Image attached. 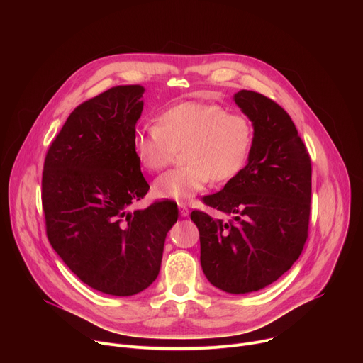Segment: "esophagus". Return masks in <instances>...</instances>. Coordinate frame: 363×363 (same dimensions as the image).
Instances as JSON below:
<instances>
[{
    "instance_id": "1",
    "label": "esophagus",
    "mask_w": 363,
    "mask_h": 363,
    "mask_svg": "<svg viewBox=\"0 0 363 363\" xmlns=\"http://www.w3.org/2000/svg\"><path fill=\"white\" fill-rule=\"evenodd\" d=\"M179 214H181V217H188V216H189L188 206H185V205H179Z\"/></svg>"
}]
</instances>
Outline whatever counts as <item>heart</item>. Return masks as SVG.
Segmentation results:
<instances>
[{
  "instance_id": "obj_1",
  "label": "heart",
  "mask_w": 363,
  "mask_h": 363,
  "mask_svg": "<svg viewBox=\"0 0 363 363\" xmlns=\"http://www.w3.org/2000/svg\"><path fill=\"white\" fill-rule=\"evenodd\" d=\"M252 122L242 113H228L218 103L181 101L164 109L158 125L133 133V150L147 171L168 167L184 150V167L153 182L158 198L186 203L213 181L227 182L247 165L254 145Z\"/></svg>"
}]
</instances>
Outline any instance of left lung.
Returning <instances> with one entry per match:
<instances>
[{
	"mask_svg": "<svg viewBox=\"0 0 363 363\" xmlns=\"http://www.w3.org/2000/svg\"><path fill=\"white\" fill-rule=\"evenodd\" d=\"M234 101L254 126L244 169L203 203L231 216L192 211L201 267L208 281L233 294L262 290L297 260L307 240L312 164L289 113L264 94L240 90Z\"/></svg>",
	"mask_w": 363,
	"mask_h": 363,
	"instance_id": "1",
	"label": "left lung"
}]
</instances>
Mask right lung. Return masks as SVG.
<instances>
[{
  "label": "right lung",
  "instance_id": "1",
  "mask_svg": "<svg viewBox=\"0 0 363 363\" xmlns=\"http://www.w3.org/2000/svg\"><path fill=\"white\" fill-rule=\"evenodd\" d=\"M145 89L116 86L79 105L51 142L41 179L47 238L91 289L133 296L160 274L174 201L129 211L149 184L133 150Z\"/></svg>",
  "mask_w": 363,
  "mask_h": 363
}]
</instances>
